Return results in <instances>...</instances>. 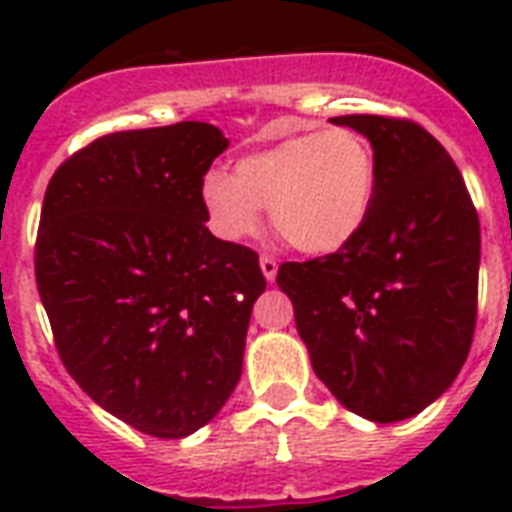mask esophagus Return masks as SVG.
<instances>
[{
    "instance_id": "esophagus-1",
    "label": "esophagus",
    "mask_w": 512,
    "mask_h": 512,
    "mask_svg": "<svg viewBox=\"0 0 512 512\" xmlns=\"http://www.w3.org/2000/svg\"><path fill=\"white\" fill-rule=\"evenodd\" d=\"M260 268H263L265 281H276V273H279V263H276L273 257H268V255L260 257Z\"/></svg>"
}]
</instances>
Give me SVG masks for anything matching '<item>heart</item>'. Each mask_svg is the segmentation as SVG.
I'll return each mask as SVG.
<instances>
[{
    "label": "heart",
    "instance_id": "b5f03b06",
    "mask_svg": "<svg viewBox=\"0 0 512 512\" xmlns=\"http://www.w3.org/2000/svg\"><path fill=\"white\" fill-rule=\"evenodd\" d=\"M199 193L223 239L255 236L268 209L281 239L308 255H329L356 239L372 215L377 162L356 130L297 132L239 159L233 175L207 172Z\"/></svg>",
    "mask_w": 512,
    "mask_h": 512
}]
</instances>
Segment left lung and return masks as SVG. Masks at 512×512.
I'll use <instances>...</instances> for the list:
<instances>
[{
  "label": "left lung",
  "instance_id": "obj_1",
  "mask_svg": "<svg viewBox=\"0 0 512 512\" xmlns=\"http://www.w3.org/2000/svg\"><path fill=\"white\" fill-rule=\"evenodd\" d=\"M372 143L377 193L356 239L284 263L311 366L345 409L372 422L420 414L460 374L478 303L481 225L457 164L420 124L335 116Z\"/></svg>",
  "mask_w": 512,
  "mask_h": 512
}]
</instances>
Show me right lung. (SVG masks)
Returning <instances> with one entry per match:
<instances>
[{
    "label": "right lung",
    "mask_w": 512,
    "mask_h": 512,
    "mask_svg": "<svg viewBox=\"0 0 512 512\" xmlns=\"http://www.w3.org/2000/svg\"><path fill=\"white\" fill-rule=\"evenodd\" d=\"M228 138L207 122L103 135L44 193L36 287L79 388L140 433L185 438L241 377L265 279L207 228L201 180Z\"/></svg>",
    "instance_id": "1"
}]
</instances>
